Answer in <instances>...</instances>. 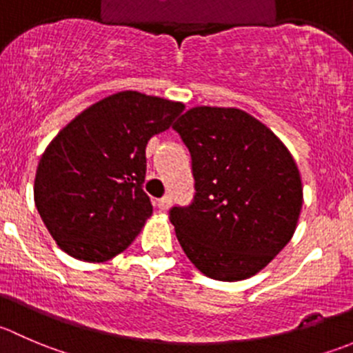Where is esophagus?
Masks as SVG:
<instances>
[{
    "mask_svg": "<svg viewBox=\"0 0 353 353\" xmlns=\"http://www.w3.org/2000/svg\"><path fill=\"white\" fill-rule=\"evenodd\" d=\"M170 201H172V198H170L169 194H165V196H162L159 201H157V205H159L160 210H167V208L170 207Z\"/></svg>",
    "mask_w": 353,
    "mask_h": 353,
    "instance_id": "obj_1",
    "label": "esophagus"
}]
</instances>
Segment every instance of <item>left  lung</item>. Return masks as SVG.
Returning <instances> with one entry per match:
<instances>
[{"instance_id": "1", "label": "left lung", "mask_w": 353, "mask_h": 353, "mask_svg": "<svg viewBox=\"0 0 353 353\" xmlns=\"http://www.w3.org/2000/svg\"><path fill=\"white\" fill-rule=\"evenodd\" d=\"M174 129L191 153L196 191L169 212L184 253L217 281L256 274L288 245L302 210L292 153L238 108L194 107Z\"/></svg>"}]
</instances>
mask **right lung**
I'll return each instance as SVG.
<instances>
[{
    "label": "right lung",
    "mask_w": 353,
    "mask_h": 353,
    "mask_svg": "<svg viewBox=\"0 0 353 353\" xmlns=\"http://www.w3.org/2000/svg\"><path fill=\"white\" fill-rule=\"evenodd\" d=\"M183 103L122 91L91 105L44 150L34 201L57 245L84 262L124 252L152 215L143 191L146 145Z\"/></svg>",
    "instance_id": "obj_1"
}]
</instances>
